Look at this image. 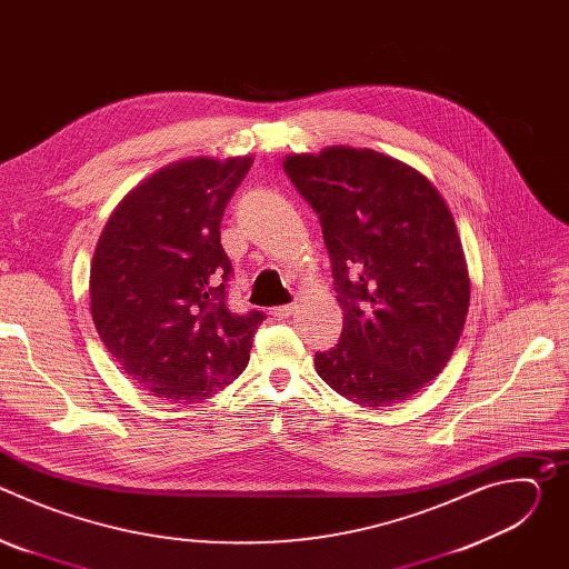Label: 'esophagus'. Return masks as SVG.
<instances>
[{
    "label": "esophagus",
    "mask_w": 569,
    "mask_h": 569,
    "mask_svg": "<svg viewBox=\"0 0 569 569\" xmlns=\"http://www.w3.org/2000/svg\"><path fill=\"white\" fill-rule=\"evenodd\" d=\"M295 310H297V303H283V306H274L270 312H272L274 317H279V319H286V317H290Z\"/></svg>",
    "instance_id": "esophagus-1"
}]
</instances>
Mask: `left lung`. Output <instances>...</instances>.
Instances as JSON below:
<instances>
[{
  "mask_svg": "<svg viewBox=\"0 0 569 569\" xmlns=\"http://www.w3.org/2000/svg\"><path fill=\"white\" fill-rule=\"evenodd\" d=\"M283 171L319 218L345 310L340 342L315 353L340 396L385 408L450 360L470 299L461 240L432 182L376 150L290 154Z\"/></svg>",
  "mask_w": 569,
  "mask_h": 569,
  "instance_id": "1",
  "label": "left lung"
}]
</instances>
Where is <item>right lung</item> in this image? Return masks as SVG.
<instances>
[{"label":"right lung","instance_id":"1","mask_svg":"<svg viewBox=\"0 0 569 569\" xmlns=\"http://www.w3.org/2000/svg\"><path fill=\"white\" fill-rule=\"evenodd\" d=\"M252 157H198L161 169L110 216L92 259L94 327L152 396L198 402L248 367L261 310L231 312L220 220Z\"/></svg>","mask_w":569,"mask_h":569}]
</instances>
